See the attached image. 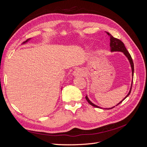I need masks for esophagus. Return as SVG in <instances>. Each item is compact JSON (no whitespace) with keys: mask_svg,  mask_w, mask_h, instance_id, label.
<instances>
[{"mask_svg":"<svg viewBox=\"0 0 147 147\" xmlns=\"http://www.w3.org/2000/svg\"><path fill=\"white\" fill-rule=\"evenodd\" d=\"M82 75H83L82 70L78 69H75L73 72V75L74 77H80V76H82Z\"/></svg>","mask_w":147,"mask_h":147,"instance_id":"34e87169","label":"esophagus"}]
</instances>
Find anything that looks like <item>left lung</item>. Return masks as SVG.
Listing matches in <instances>:
<instances>
[{
    "label": "left lung",
    "mask_w": 147,
    "mask_h": 147,
    "mask_svg": "<svg viewBox=\"0 0 147 147\" xmlns=\"http://www.w3.org/2000/svg\"><path fill=\"white\" fill-rule=\"evenodd\" d=\"M107 34L109 36H110V51L111 52H114V51H120V52H122L124 53V55H125L127 58L128 59L130 63V64H131V69H132V83H131V88H130V90L129 91V93L127 94V96L124 97V98L119 102V103H118L117 105H119L120 103H121V102L125 99L126 97L130 94V93L131 92V90H132V82H133V76H134V63H133V61H132V57L131 56V55L129 54V53L127 51V50H126V48L125 47V46H124V43H123V42H121L120 40L117 38H115L113 37L112 35H111L110 34H109V32H107ZM85 98L86 99V100L88 101V102L89 104H90V105H92L93 107H97V108H100L99 107V106H97L95 104H94L92 103V102H91V101H90V100L88 99V97L87 96H86ZM116 105V106H117ZM115 107V106L113 107H112V108H109V109H113Z\"/></svg>",
    "instance_id": "1"
}]
</instances>
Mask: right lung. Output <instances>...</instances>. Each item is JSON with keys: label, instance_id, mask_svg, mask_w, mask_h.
I'll use <instances>...</instances> for the list:
<instances>
[{"label": "right lung", "instance_id": "right-lung-1", "mask_svg": "<svg viewBox=\"0 0 147 147\" xmlns=\"http://www.w3.org/2000/svg\"><path fill=\"white\" fill-rule=\"evenodd\" d=\"M30 38H29V39H28V40H26V41H25L24 42H23V43H26V42H28V40H30Z\"/></svg>", "mask_w": 147, "mask_h": 147}]
</instances>
